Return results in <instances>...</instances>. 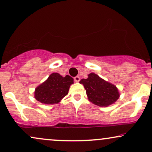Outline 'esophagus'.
Here are the masks:
<instances>
[{
  "label": "esophagus",
  "instance_id": "obj_1",
  "mask_svg": "<svg viewBox=\"0 0 152 152\" xmlns=\"http://www.w3.org/2000/svg\"><path fill=\"white\" fill-rule=\"evenodd\" d=\"M74 81H75V82H79V81H80L79 76H76V77H74Z\"/></svg>",
  "mask_w": 152,
  "mask_h": 152
}]
</instances>
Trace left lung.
<instances>
[{
  "instance_id": "left-lung-1",
  "label": "left lung",
  "mask_w": 152,
  "mask_h": 152,
  "mask_svg": "<svg viewBox=\"0 0 152 152\" xmlns=\"http://www.w3.org/2000/svg\"><path fill=\"white\" fill-rule=\"evenodd\" d=\"M79 83L85 88L89 101L100 107H107L120 98V93L115 86L94 73H91L86 79L83 78Z\"/></svg>"
}]
</instances>
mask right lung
<instances>
[{
	"label": "right lung",
	"instance_id": "1",
	"mask_svg": "<svg viewBox=\"0 0 152 152\" xmlns=\"http://www.w3.org/2000/svg\"><path fill=\"white\" fill-rule=\"evenodd\" d=\"M73 83L74 78L69 75L63 77L58 73H52L46 81L36 88L34 96L43 104H57L68 94Z\"/></svg>",
	"mask_w": 152,
	"mask_h": 152
}]
</instances>
